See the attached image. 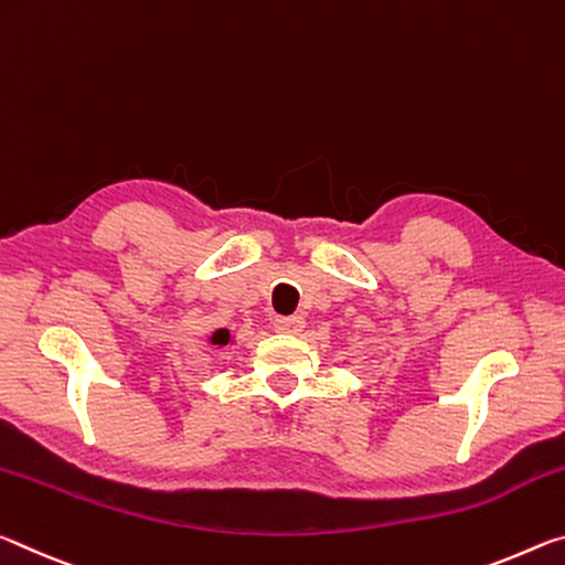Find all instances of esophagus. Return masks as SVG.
<instances>
[{
    "mask_svg": "<svg viewBox=\"0 0 565 565\" xmlns=\"http://www.w3.org/2000/svg\"><path fill=\"white\" fill-rule=\"evenodd\" d=\"M305 328V320L300 316H288V318H275V330L288 332V335H298Z\"/></svg>",
    "mask_w": 565,
    "mask_h": 565,
    "instance_id": "1",
    "label": "esophagus"
}]
</instances>
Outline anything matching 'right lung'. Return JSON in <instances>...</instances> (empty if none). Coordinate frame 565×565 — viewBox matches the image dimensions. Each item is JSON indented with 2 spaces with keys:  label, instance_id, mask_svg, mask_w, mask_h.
<instances>
[{
  "label": "right lung",
  "instance_id": "obj_1",
  "mask_svg": "<svg viewBox=\"0 0 565 565\" xmlns=\"http://www.w3.org/2000/svg\"><path fill=\"white\" fill-rule=\"evenodd\" d=\"M207 343L215 345V348H225L227 343H233V338H230V330L220 328V330H215V332H212V335L207 338Z\"/></svg>",
  "mask_w": 565,
  "mask_h": 565
}]
</instances>
